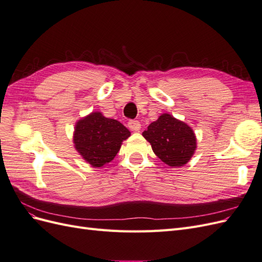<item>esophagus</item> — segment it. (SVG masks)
<instances>
[{"label":"esophagus","mask_w":262,"mask_h":262,"mask_svg":"<svg viewBox=\"0 0 262 262\" xmlns=\"http://www.w3.org/2000/svg\"><path fill=\"white\" fill-rule=\"evenodd\" d=\"M129 129L133 132H139L141 130V123L138 120H130L128 123Z\"/></svg>","instance_id":"esophagus-1"}]
</instances>
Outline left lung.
Here are the masks:
<instances>
[{
  "mask_svg": "<svg viewBox=\"0 0 262 262\" xmlns=\"http://www.w3.org/2000/svg\"><path fill=\"white\" fill-rule=\"evenodd\" d=\"M142 136L149 142L155 155L172 168L185 166L196 149L191 126L169 114L161 115Z\"/></svg>",
  "mask_w": 262,
  "mask_h": 262,
  "instance_id": "8db88e82",
  "label": "left lung"
}]
</instances>
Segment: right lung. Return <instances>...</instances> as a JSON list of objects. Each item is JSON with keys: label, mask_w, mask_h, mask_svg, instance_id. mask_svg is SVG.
<instances>
[{"label": "right lung", "mask_w": 262, "mask_h": 262, "mask_svg": "<svg viewBox=\"0 0 262 262\" xmlns=\"http://www.w3.org/2000/svg\"><path fill=\"white\" fill-rule=\"evenodd\" d=\"M131 132L115 119L93 112L77 120L73 132L75 149L94 168L112 162Z\"/></svg>", "instance_id": "right-lung-1"}]
</instances>
